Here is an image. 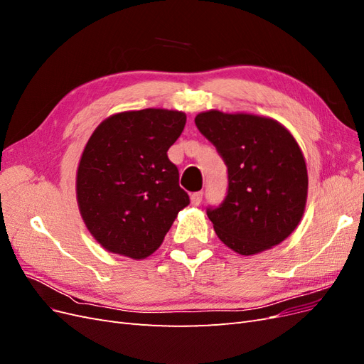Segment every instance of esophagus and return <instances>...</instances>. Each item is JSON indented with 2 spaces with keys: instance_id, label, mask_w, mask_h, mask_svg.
Segmentation results:
<instances>
[{
  "instance_id": "esophagus-1",
  "label": "esophagus",
  "mask_w": 364,
  "mask_h": 364,
  "mask_svg": "<svg viewBox=\"0 0 364 364\" xmlns=\"http://www.w3.org/2000/svg\"><path fill=\"white\" fill-rule=\"evenodd\" d=\"M202 199H203V191H197V193L191 194V203L196 205V206L200 205Z\"/></svg>"
}]
</instances>
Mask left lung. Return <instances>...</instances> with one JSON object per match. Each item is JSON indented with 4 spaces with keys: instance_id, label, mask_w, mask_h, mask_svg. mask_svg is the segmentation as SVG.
I'll return each mask as SVG.
<instances>
[{
    "instance_id": "8db88e82",
    "label": "left lung",
    "mask_w": 364,
    "mask_h": 364,
    "mask_svg": "<svg viewBox=\"0 0 364 364\" xmlns=\"http://www.w3.org/2000/svg\"><path fill=\"white\" fill-rule=\"evenodd\" d=\"M200 134L228 167V193L206 208L217 237L241 255L270 249L299 225L308 190L302 151L278 121L208 111L196 117Z\"/></svg>"
}]
</instances>
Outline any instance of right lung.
<instances>
[{"label":"right lung","instance_id":"add662e5","mask_svg":"<svg viewBox=\"0 0 364 364\" xmlns=\"http://www.w3.org/2000/svg\"><path fill=\"white\" fill-rule=\"evenodd\" d=\"M185 123L183 112L142 109L109 117L94 130L77 170V202L106 250L151 255L190 203L167 155Z\"/></svg>","mask_w":364,"mask_h":364}]
</instances>
